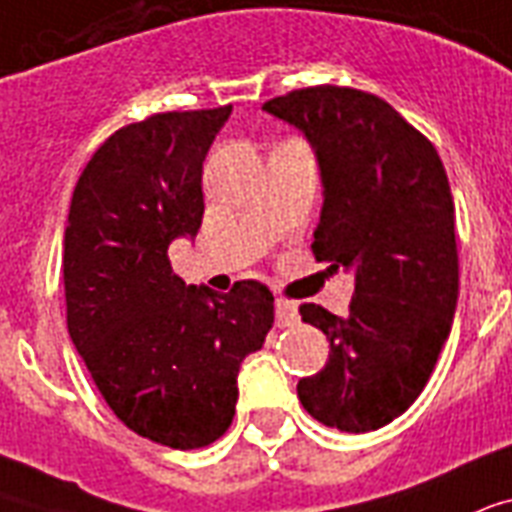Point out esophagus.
I'll return each instance as SVG.
<instances>
[{
  "instance_id": "1",
  "label": "esophagus",
  "mask_w": 512,
  "mask_h": 512,
  "mask_svg": "<svg viewBox=\"0 0 512 512\" xmlns=\"http://www.w3.org/2000/svg\"><path fill=\"white\" fill-rule=\"evenodd\" d=\"M275 320L280 328L293 326V323L299 320V307H296V304L288 299H277L275 301Z\"/></svg>"
}]
</instances>
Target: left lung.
<instances>
[{
  "label": "left lung",
  "mask_w": 512,
  "mask_h": 512,
  "mask_svg": "<svg viewBox=\"0 0 512 512\" xmlns=\"http://www.w3.org/2000/svg\"><path fill=\"white\" fill-rule=\"evenodd\" d=\"M264 112L299 128L318 157L315 259L355 275L347 318L299 307L331 352L296 392L326 427L371 433L419 398L449 339L459 293L449 178L435 146L363 90L304 87Z\"/></svg>",
  "instance_id": "obj_1"
}]
</instances>
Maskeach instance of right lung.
<instances>
[{"label": "right lung", "mask_w": 512, "mask_h": 512, "mask_svg": "<svg viewBox=\"0 0 512 512\" xmlns=\"http://www.w3.org/2000/svg\"><path fill=\"white\" fill-rule=\"evenodd\" d=\"M232 106L152 114L109 136L82 170L63 235L66 323L120 422L170 449L232 425L237 371L275 323L267 285H186L168 245L202 224V162Z\"/></svg>", "instance_id": "right-lung-1"}]
</instances>
